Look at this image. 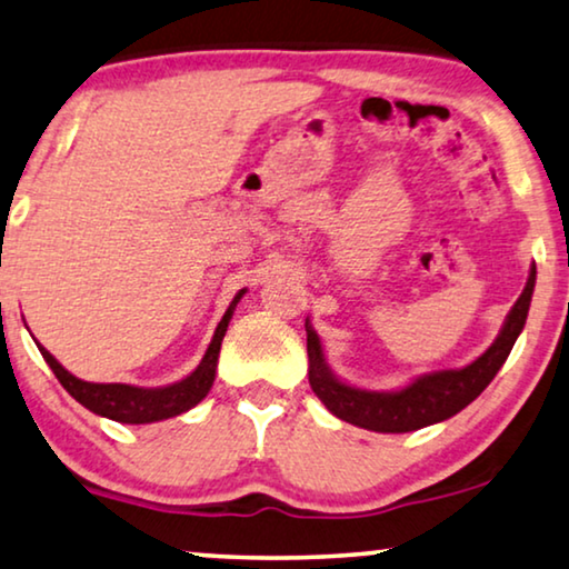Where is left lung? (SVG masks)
I'll return each mask as SVG.
<instances>
[{"mask_svg":"<svg viewBox=\"0 0 569 569\" xmlns=\"http://www.w3.org/2000/svg\"><path fill=\"white\" fill-rule=\"evenodd\" d=\"M533 284L536 263L531 267V274H528L526 290L520 292L516 306L505 318L500 337L492 341V347L485 355L461 370H440L419 376L415 383L401 388V391H365V388H355L339 380L326 365L321 339H318L313 326H308L306 321L310 388L333 417L372 432H411L422 430L427 425L442 422V419L469 407L492 383L497 370L508 360L512 345H516L526 326Z\"/></svg>","mask_w":569,"mask_h":569,"instance_id":"8db88e82","label":"left lung"}]
</instances>
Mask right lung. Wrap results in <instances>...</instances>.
Listing matches in <instances>:
<instances>
[{"instance_id":"1","label":"right lung","mask_w":569,"mask_h":569,"mask_svg":"<svg viewBox=\"0 0 569 569\" xmlns=\"http://www.w3.org/2000/svg\"><path fill=\"white\" fill-rule=\"evenodd\" d=\"M243 298V290L236 295V300L230 302V308L224 310L222 321L217 323V331L212 337V345H209L207 355L201 357L199 368L186 376L178 383L162 386V388H139V386H127V383H88V380L74 378L72 372L61 368L49 349H41L43 360L49 362L53 376L59 378V383L67 388L69 396L82 403L84 409L96 411L100 417L116 419V422L123 425H150L160 422V419H170L183 415L191 407L204 399L209 388L214 383V370H217V357H220V345L224 331H228V323L232 318V310H236L238 300Z\"/></svg>"}]
</instances>
